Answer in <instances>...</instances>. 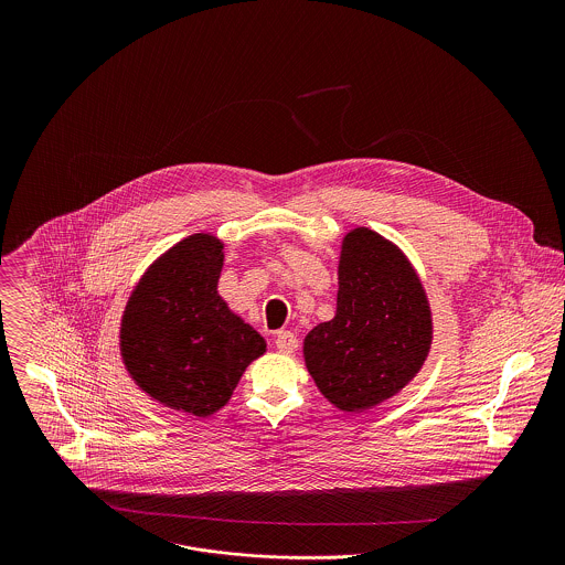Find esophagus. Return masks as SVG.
<instances>
[{"instance_id": "1", "label": "esophagus", "mask_w": 565, "mask_h": 565, "mask_svg": "<svg viewBox=\"0 0 565 565\" xmlns=\"http://www.w3.org/2000/svg\"><path fill=\"white\" fill-rule=\"evenodd\" d=\"M274 343H276L280 354H294L298 350V337L294 332H289V330L276 332V341Z\"/></svg>"}]
</instances>
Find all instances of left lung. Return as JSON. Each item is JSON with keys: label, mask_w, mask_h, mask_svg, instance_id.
<instances>
[{"label": "left lung", "mask_w": 565, "mask_h": 565, "mask_svg": "<svg viewBox=\"0 0 565 565\" xmlns=\"http://www.w3.org/2000/svg\"><path fill=\"white\" fill-rule=\"evenodd\" d=\"M337 311L302 343L323 398L356 415L392 401L419 374L433 345L422 278L394 242L356 226L341 239Z\"/></svg>", "instance_id": "8db88e82"}]
</instances>
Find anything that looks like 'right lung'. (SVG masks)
<instances>
[{
    "label": "right lung",
    "instance_id": "add662e5",
    "mask_svg": "<svg viewBox=\"0 0 565 565\" xmlns=\"http://www.w3.org/2000/svg\"><path fill=\"white\" fill-rule=\"evenodd\" d=\"M224 242L195 233L164 249L135 285L119 323L128 376L154 403L211 417L233 398L265 339L220 296Z\"/></svg>",
    "mask_w": 565,
    "mask_h": 565
}]
</instances>
